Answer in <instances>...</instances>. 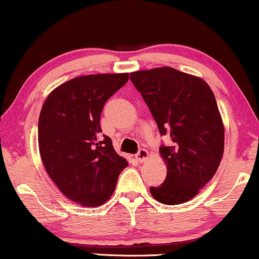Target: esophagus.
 <instances>
[{
  "label": "esophagus",
  "instance_id": "34e87169",
  "mask_svg": "<svg viewBox=\"0 0 259 259\" xmlns=\"http://www.w3.org/2000/svg\"><path fill=\"white\" fill-rule=\"evenodd\" d=\"M136 158H137V160L140 161V162L146 160V159L148 158L147 150H145V148H140V150L138 151V153L136 154Z\"/></svg>",
  "mask_w": 259,
  "mask_h": 259
}]
</instances>
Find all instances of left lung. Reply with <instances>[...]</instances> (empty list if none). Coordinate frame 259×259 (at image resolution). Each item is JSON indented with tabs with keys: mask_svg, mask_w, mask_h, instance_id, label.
Masks as SVG:
<instances>
[{
	"mask_svg": "<svg viewBox=\"0 0 259 259\" xmlns=\"http://www.w3.org/2000/svg\"><path fill=\"white\" fill-rule=\"evenodd\" d=\"M169 144L159 151L167 167L161 185L152 186L154 199L178 205L192 199L212 179L224 152V126L213 92L200 77L171 67L131 73Z\"/></svg>",
	"mask_w": 259,
	"mask_h": 259,
	"instance_id": "8db88e82",
	"label": "left lung"
}]
</instances>
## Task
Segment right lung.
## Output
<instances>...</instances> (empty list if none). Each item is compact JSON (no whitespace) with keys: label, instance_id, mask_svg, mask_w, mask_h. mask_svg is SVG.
<instances>
[{"label":"right lung","instance_id":"right-lung-1","mask_svg":"<svg viewBox=\"0 0 259 259\" xmlns=\"http://www.w3.org/2000/svg\"><path fill=\"white\" fill-rule=\"evenodd\" d=\"M128 81V74H95L74 77L55 88L38 118L42 162L59 190L74 203L94 207L115 190L127 161L101 137L105 102Z\"/></svg>","mask_w":259,"mask_h":259}]
</instances>
